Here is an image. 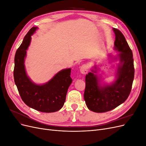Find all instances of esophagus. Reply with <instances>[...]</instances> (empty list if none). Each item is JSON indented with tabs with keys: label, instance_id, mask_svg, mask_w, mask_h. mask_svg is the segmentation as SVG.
Returning a JSON list of instances; mask_svg holds the SVG:
<instances>
[{
	"label": "esophagus",
	"instance_id": "obj_1",
	"mask_svg": "<svg viewBox=\"0 0 146 146\" xmlns=\"http://www.w3.org/2000/svg\"><path fill=\"white\" fill-rule=\"evenodd\" d=\"M80 72L83 74H86L88 71V66L87 64H83L80 67Z\"/></svg>",
	"mask_w": 146,
	"mask_h": 146
}]
</instances>
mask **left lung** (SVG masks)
Returning <instances> with one entry per match:
<instances>
[{"label":"left lung","instance_id":"8db88e82","mask_svg":"<svg viewBox=\"0 0 146 146\" xmlns=\"http://www.w3.org/2000/svg\"><path fill=\"white\" fill-rule=\"evenodd\" d=\"M113 30L115 49L120 52L121 62L116 81L111 86L102 87L93 73L89 72L85 77L84 99L88 109L96 113L110 111L124 102L130 93L134 79L133 53L121 31L117 29Z\"/></svg>","mask_w":146,"mask_h":146}]
</instances>
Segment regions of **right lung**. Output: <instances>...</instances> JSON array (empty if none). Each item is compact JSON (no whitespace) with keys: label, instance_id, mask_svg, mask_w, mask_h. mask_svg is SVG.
<instances>
[{"label":"right lung","instance_id":"add662e5","mask_svg":"<svg viewBox=\"0 0 146 146\" xmlns=\"http://www.w3.org/2000/svg\"><path fill=\"white\" fill-rule=\"evenodd\" d=\"M36 29L32 27L29 31L16 50L13 76L21 98L26 105L39 111L53 113L64 105L69 86L72 82L70 76L71 69L61 70L43 85H35L30 81L25 70L24 58L31 36Z\"/></svg>","mask_w":146,"mask_h":146}]
</instances>
